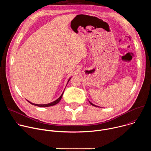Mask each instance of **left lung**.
<instances>
[{"mask_svg": "<svg viewBox=\"0 0 151 151\" xmlns=\"http://www.w3.org/2000/svg\"><path fill=\"white\" fill-rule=\"evenodd\" d=\"M88 101H89V100H88ZM89 102H90V104H91V105H92V106H96V107H99V106H96V105H95V104H93V103H91V101H89Z\"/></svg>", "mask_w": 151, "mask_h": 151, "instance_id": "1", "label": "left lung"}]
</instances>
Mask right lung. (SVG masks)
<instances>
[{"mask_svg":"<svg viewBox=\"0 0 151 151\" xmlns=\"http://www.w3.org/2000/svg\"><path fill=\"white\" fill-rule=\"evenodd\" d=\"M70 79H71V77L69 79V80H68V82L67 84L68 83V82H69V81L70 80ZM63 93H64V91H63V93L61 94V95L60 96V97H59L58 99H57L56 100H55V101H52V102H51V103H48V104H35V103H32V102L29 101V100H27V101L28 102H29L30 104H33V105H35V106H38V107H50V106H54V105L57 104V103H58L61 100V98H62V96H63Z\"/></svg>","mask_w":151,"mask_h":151,"instance_id":"1","label":"right lung"}]
</instances>
